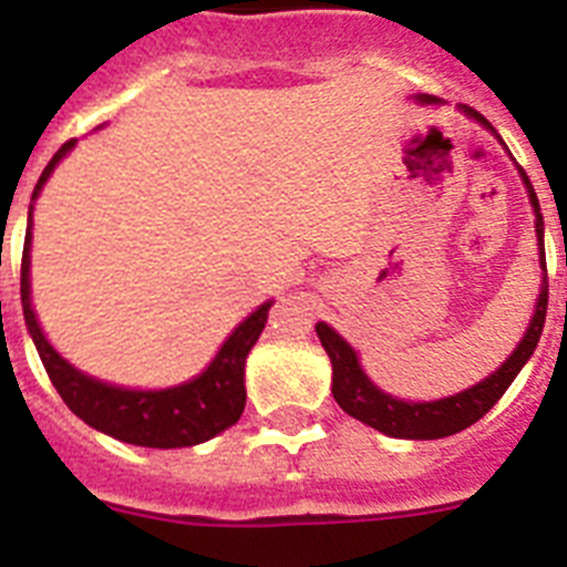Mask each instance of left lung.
I'll list each match as a JSON object with an SVG mask.
<instances>
[{
	"label": "left lung",
	"instance_id": "obj_1",
	"mask_svg": "<svg viewBox=\"0 0 567 567\" xmlns=\"http://www.w3.org/2000/svg\"><path fill=\"white\" fill-rule=\"evenodd\" d=\"M415 100L421 106H437L441 100L432 97V94H415ZM458 112L470 121H475L478 126L496 135L498 144L504 146V141L498 137V132L489 126V121L484 114H478L470 106H458ZM507 150V146H504ZM518 178L527 189V202H530V210H534V225H536V245H539V297H536L534 317L527 322L525 337L518 340V346L513 349V354L498 365L496 372L487 374L484 380L473 383L464 392L446 394V398H437V401H406V398H394V394L383 392V389L374 383L369 374L363 372L360 365V354L354 351L349 340L342 334H337L334 328L328 322H317V337H320L322 349L331 357V394L334 401L340 403V409L346 415L363 421L365 426L383 432L389 437H406V441H435V437L455 435V432L473 426L478 417H484L489 409L496 406L498 398L507 392L516 374L525 369V363L534 357L536 342L542 337V328H545V311H548V268H545V221H542L539 198L534 193V184L527 178V173L518 166Z\"/></svg>",
	"mask_w": 567,
	"mask_h": 567
}]
</instances>
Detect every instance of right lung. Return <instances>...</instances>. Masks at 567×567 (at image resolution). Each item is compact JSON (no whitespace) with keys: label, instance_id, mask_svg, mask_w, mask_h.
Masks as SVG:
<instances>
[{"label":"right lung","instance_id":"right-lung-1","mask_svg":"<svg viewBox=\"0 0 567 567\" xmlns=\"http://www.w3.org/2000/svg\"><path fill=\"white\" fill-rule=\"evenodd\" d=\"M78 141H69L56 150L49 166L42 169L28 207L25 250H22V313H25L28 334L40 351V360L49 372L51 383L65 401V406L85 421L92 430L112 435L123 444L152 446V450H178L195 446L216 437L218 432L230 430L245 412V365L247 354L259 340L261 328L268 322V311L274 299L261 302L250 317L233 328L221 349L216 351L207 369L184 380L178 386L166 389H130L92 378L71 365L42 331L37 311L31 302V239H33V202L40 198L42 187L49 184L56 164L74 150Z\"/></svg>","mask_w":567,"mask_h":567}]
</instances>
